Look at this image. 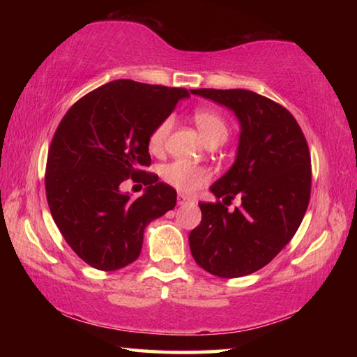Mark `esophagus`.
Listing matches in <instances>:
<instances>
[{
  "mask_svg": "<svg viewBox=\"0 0 357 357\" xmlns=\"http://www.w3.org/2000/svg\"><path fill=\"white\" fill-rule=\"evenodd\" d=\"M193 202H195L193 198L185 197V195H183V193H178V204H179V206H185V204H190Z\"/></svg>",
  "mask_w": 357,
  "mask_h": 357,
  "instance_id": "1",
  "label": "esophagus"
}]
</instances>
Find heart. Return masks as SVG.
<instances>
[{"label": "heart", "mask_w": 357, "mask_h": 357, "mask_svg": "<svg viewBox=\"0 0 357 357\" xmlns=\"http://www.w3.org/2000/svg\"><path fill=\"white\" fill-rule=\"evenodd\" d=\"M193 121H195L198 130L203 137L206 144L219 143L222 144L228 138L229 129L227 121L223 119L219 113L211 110V108H197L193 113ZM173 121L172 118H165L155 126L148 138V149L153 154H160L164 151L165 142L170 135ZM160 176L164 183L173 189L183 193H193L200 189L209 181V172L203 167H197L187 162H172L162 167Z\"/></svg>", "instance_id": "heart-1"}]
</instances>
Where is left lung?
<instances>
[{
	"label": "left lung",
	"mask_w": 357,
	"mask_h": 357,
	"mask_svg": "<svg viewBox=\"0 0 357 357\" xmlns=\"http://www.w3.org/2000/svg\"><path fill=\"white\" fill-rule=\"evenodd\" d=\"M229 108L241 126L236 159L211 185L215 203H198L202 222L189 234L192 257L223 279L268 264L298 231L310 200L305 137L285 107L247 89H190ZM234 196L241 206H225Z\"/></svg>",
	"instance_id": "8db88e82"
}]
</instances>
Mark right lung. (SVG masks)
<instances>
[{"label": "right lung", "instance_id": "right-lung-1", "mask_svg": "<svg viewBox=\"0 0 357 357\" xmlns=\"http://www.w3.org/2000/svg\"><path fill=\"white\" fill-rule=\"evenodd\" d=\"M184 88L114 80L83 96L59 123L48 149L47 202L53 220L84 263L116 271L135 261L144 228L176 204V190L159 183L148 138L172 114ZM132 177L147 185L132 201L120 183Z\"/></svg>", "mask_w": 357, "mask_h": 357}]
</instances>
